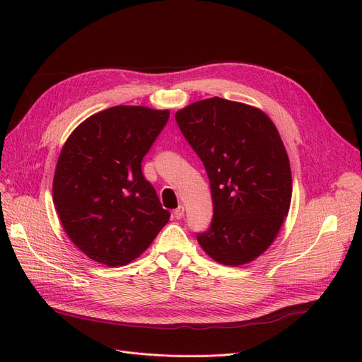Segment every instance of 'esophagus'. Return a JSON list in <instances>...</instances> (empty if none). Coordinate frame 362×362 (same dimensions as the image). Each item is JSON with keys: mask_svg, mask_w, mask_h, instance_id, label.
I'll return each instance as SVG.
<instances>
[{"mask_svg": "<svg viewBox=\"0 0 362 362\" xmlns=\"http://www.w3.org/2000/svg\"><path fill=\"white\" fill-rule=\"evenodd\" d=\"M173 217L177 218V221H180V218L184 217V206L182 205H180L177 210H173Z\"/></svg>", "mask_w": 362, "mask_h": 362, "instance_id": "obj_1", "label": "esophagus"}]
</instances>
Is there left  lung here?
Wrapping results in <instances>:
<instances>
[{
  "label": "left lung",
  "instance_id": "8db88e82",
  "mask_svg": "<svg viewBox=\"0 0 362 362\" xmlns=\"http://www.w3.org/2000/svg\"><path fill=\"white\" fill-rule=\"evenodd\" d=\"M175 119L210 180L213 222L198 242L221 264H247L269 249L290 210L291 169L278 129L259 108L217 96Z\"/></svg>",
  "mask_w": 362,
  "mask_h": 362
}]
</instances>
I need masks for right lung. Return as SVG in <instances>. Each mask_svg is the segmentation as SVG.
I'll use <instances>...</instances> for the list:
<instances>
[{"instance_id": "obj_1", "label": "right lung", "mask_w": 362, "mask_h": 362, "mask_svg": "<svg viewBox=\"0 0 362 362\" xmlns=\"http://www.w3.org/2000/svg\"><path fill=\"white\" fill-rule=\"evenodd\" d=\"M169 110L116 105L87 117L60 151L52 201L71 242L90 259L125 266L154 242L170 213L141 173Z\"/></svg>"}]
</instances>
